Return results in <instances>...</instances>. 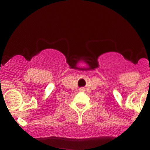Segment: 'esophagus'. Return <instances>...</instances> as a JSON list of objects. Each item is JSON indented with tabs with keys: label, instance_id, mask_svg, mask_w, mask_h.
Wrapping results in <instances>:
<instances>
[{
	"label": "esophagus",
	"instance_id": "obj_1",
	"mask_svg": "<svg viewBox=\"0 0 150 150\" xmlns=\"http://www.w3.org/2000/svg\"><path fill=\"white\" fill-rule=\"evenodd\" d=\"M81 90H83V89H81Z\"/></svg>",
	"mask_w": 150,
	"mask_h": 150
}]
</instances>
